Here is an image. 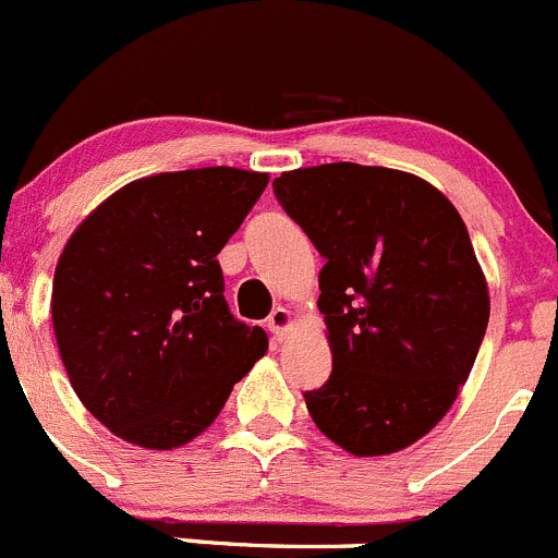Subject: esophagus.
I'll return each mask as SVG.
<instances>
[{"label": "esophagus", "mask_w": 558, "mask_h": 558, "mask_svg": "<svg viewBox=\"0 0 558 558\" xmlns=\"http://www.w3.org/2000/svg\"><path fill=\"white\" fill-rule=\"evenodd\" d=\"M291 325H294V314H291L289 308H283V305H280V308H275L272 316L267 319V328L272 330V336L278 341L286 339V333L291 330Z\"/></svg>", "instance_id": "esophagus-1"}]
</instances>
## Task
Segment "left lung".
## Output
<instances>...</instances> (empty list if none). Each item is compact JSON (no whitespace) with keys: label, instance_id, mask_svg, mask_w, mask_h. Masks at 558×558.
<instances>
[{"label":"left lung","instance_id":"8db88e82","mask_svg":"<svg viewBox=\"0 0 558 558\" xmlns=\"http://www.w3.org/2000/svg\"><path fill=\"white\" fill-rule=\"evenodd\" d=\"M272 185L325 258L319 311L333 373L305 391L311 420L353 456L398 453L448 414L489 323L464 219L400 169L344 160Z\"/></svg>","mask_w":558,"mask_h":558}]
</instances>
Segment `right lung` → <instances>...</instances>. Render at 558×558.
<instances>
[{"instance_id": "right-lung-1", "label": "right lung", "mask_w": 558, "mask_h": 558, "mask_svg": "<svg viewBox=\"0 0 558 558\" xmlns=\"http://www.w3.org/2000/svg\"><path fill=\"white\" fill-rule=\"evenodd\" d=\"M267 183L233 167L149 174L69 235L54 339L77 398L119 439L183 448L267 353V333L230 314L217 260Z\"/></svg>"}]
</instances>
